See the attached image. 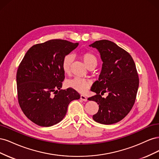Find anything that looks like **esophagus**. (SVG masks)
Listing matches in <instances>:
<instances>
[{
	"label": "esophagus",
	"instance_id": "esophagus-1",
	"mask_svg": "<svg viewBox=\"0 0 159 159\" xmlns=\"http://www.w3.org/2000/svg\"><path fill=\"white\" fill-rule=\"evenodd\" d=\"M80 99H81V100L84 101V102H87V101H88L87 98H86V96H85L84 95H80Z\"/></svg>",
	"mask_w": 159,
	"mask_h": 159
}]
</instances>
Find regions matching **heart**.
I'll return each mask as SVG.
<instances>
[{
  "mask_svg": "<svg viewBox=\"0 0 159 159\" xmlns=\"http://www.w3.org/2000/svg\"><path fill=\"white\" fill-rule=\"evenodd\" d=\"M81 57L84 61L85 64L89 68L90 66L95 65L97 66L98 59L96 56L91 52H84L81 53ZM72 56L70 54L66 55L64 57L61 62V68L65 74H68L70 71L71 65L72 63ZM67 86L68 88L73 89L78 92L84 93L87 91L91 85V81L87 79L74 78L67 81Z\"/></svg>",
  "mask_w": 159,
  "mask_h": 159,
  "instance_id": "heart-1",
  "label": "heart"
}]
</instances>
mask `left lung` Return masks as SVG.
I'll use <instances>...</instances> for the list:
<instances>
[{
    "label": "left lung",
    "instance_id": "left-lung-1",
    "mask_svg": "<svg viewBox=\"0 0 159 159\" xmlns=\"http://www.w3.org/2000/svg\"><path fill=\"white\" fill-rule=\"evenodd\" d=\"M89 46L99 51L103 61L99 79L91 88L96 95L88 98L99 105L93 119L104 125L116 123L130 112L135 102L139 84L135 64L127 51L111 41H95ZM105 92L108 95L102 98L100 93Z\"/></svg>",
    "mask_w": 159,
    "mask_h": 159
}]
</instances>
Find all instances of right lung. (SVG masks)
I'll return each mask as SVG.
<instances>
[{
  "label": "right lung",
  "instance_id": "right-lung-1",
  "mask_svg": "<svg viewBox=\"0 0 159 159\" xmlns=\"http://www.w3.org/2000/svg\"><path fill=\"white\" fill-rule=\"evenodd\" d=\"M78 44L56 39L34 45L19 65L18 103L26 116L38 125L50 127L58 123L65 117L69 103L80 98L73 89H61L65 78L62 60Z\"/></svg>",
  "mask_w": 159,
  "mask_h": 159
}]
</instances>
